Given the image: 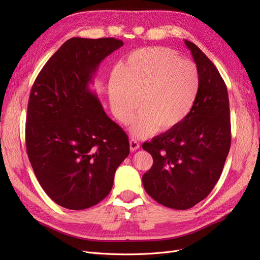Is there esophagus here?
Here are the masks:
<instances>
[{"label": "esophagus", "instance_id": "34e87169", "mask_svg": "<svg viewBox=\"0 0 260 260\" xmlns=\"http://www.w3.org/2000/svg\"><path fill=\"white\" fill-rule=\"evenodd\" d=\"M129 143H130V151L131 152H135L138 148H140V143L136 139H131Z\"/></svg>", "mask_w": 260, "mask_h": 260}]
</instances>
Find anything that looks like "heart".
<instances>
[{
    "mask_svg": "<svg viewBox=\"0 0 260 260\" xmlns=\"http://www.w3.org/2000/svg\"><path fill=\"white\" fill-rule=\"evenodd\" d=\"M200 88V72L193 61L170 49L152 46L128 55L121 74L109 82L108 95L122 123L132 119L139 106L142 109L130 128L133 136L142 138L182 124L193 112Z\"/></svg>",
    "mask_w": 260,
    "mask_h": 260,
    "instance_id": "heart-1",
    "label": "heart"
}]
</instances>
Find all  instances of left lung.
<instances>
[{
    "label": "left lung",
    "instance_id": "obj_1",
    "mask_svg": "<svg viewBox=\"0 0 260 260\" xmlns=\"http://www.w3.org/2000/svg\"><path fill=\"white\" fill-rule=\"evenodd\" d=\"M184 43L201 77L193 112L178 128L142 145L154 160L142 177L145 191L157 203L179 210L207 198L221 176L231 145L226 85L206 55L194 43Z\"/></svg>",
    "mask_w": 260,
    "mask_h": 260
}]
</instances>
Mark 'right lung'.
Returning <instances> with one entry per match:
<instances>
[{
	"label": "right lung",
	"instance_id": "1",
	"mask_svg": "<svg viewBox=\"0 0 260 260\" xmlns=\"http://www.w3.org/2000/svg\"><path fill=\"white\" fill-rule=\"evenodd\" d=\"M123 42L72 38L43 66L30 92L27 154L44 192L67 209L96 205L129 155L128 136L90 90L101 61Z\"/></svg>",
	"mask_w": 260,
	"mask_h": 260
}]
</instances>
